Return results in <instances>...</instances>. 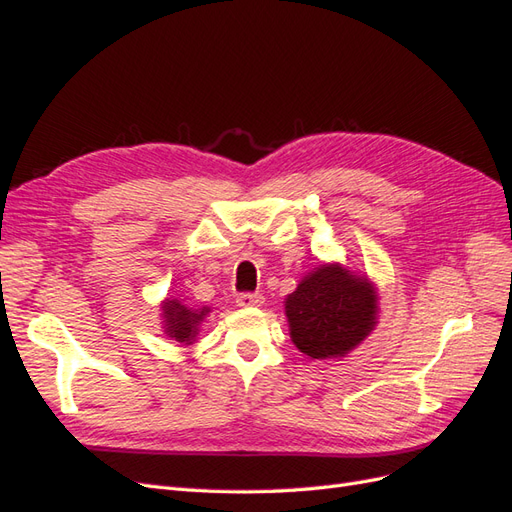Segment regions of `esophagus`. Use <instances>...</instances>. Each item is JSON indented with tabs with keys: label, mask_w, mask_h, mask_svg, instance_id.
<instances>
[{
	"label": "esophagus",
	"mask_w": 512,
	"mask_h": 512,
	"mask_svg": "<svg viewBox=\"0 0 512 512\" xmlns=\"http://www.w3.org/2000/svg\"><path fill=\"white\" fill-rule=\"evenodd\" d=\"M265 303V297L260 292H241L237 297L239 307H260Z\"/></svg>",
	"instance_id": "1"
}]
</instances>
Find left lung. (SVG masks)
I'll use <instances>...</instances> for the list:
<instances>
[{"label": "left lung", "instance_id": "8db88e82", "mask_svg": "<svg viewBox=\"0 0 512 512\" xmlns=\"http://www.w3.org/2000/svg\"><path fill=\"white\" fill-rule=\"evenodd\" d=\"M284 303L292 342L312 359L346 356L378 322L374 284L337 262L303 277Z\"/></svg>", "mask_w": 512, "mask_h": 512}]
</instances>
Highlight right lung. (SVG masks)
I'll list each match as a JSON object with an SVG mask.
<instances>
[{"instance_id": "1", "label": "right lung", "mask_w": 512, "mask_h": 512, "mask_svg": "<svg viewBox=\"0 0 512 512\" xmlns=\"http://www.w3.org/2000/svg\"><path fill=\"white\" fill-rule=\"evenodd\" d=\"M209 314V307H188L177 299H166L162 303V322H164V333L168 337L177 339L179 344L190 346L198 333V324L205 320Z\"/></svg>"}]
</instances>
